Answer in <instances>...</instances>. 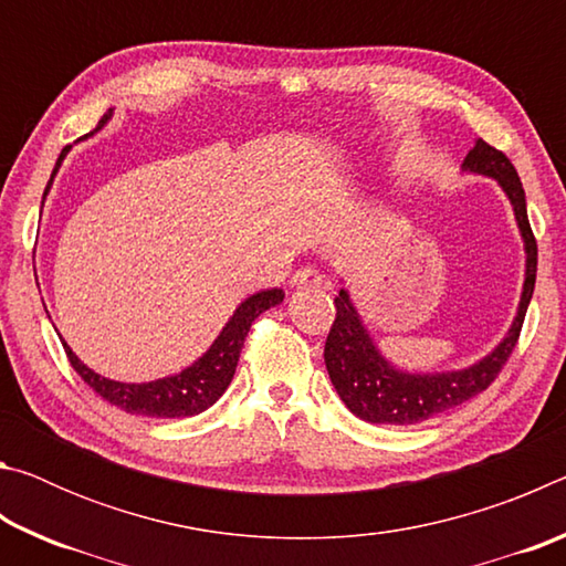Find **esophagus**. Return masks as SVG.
Wrapping results in <instances>:
<instances>
[{
	"instance_id": "obj_1",
	"label": "esophagus",
	"mask_w": 566,
	"mask_h": 566,
	"mask_svg": "<svg viewBox=\"0 0 566 566\" xmlns=\"http://www.w3.org/2000/svg\"><path fill=\"white\" fill-rule=\"evenodd\" d=\"M294 290H317V286L324 284V276L322 272L314 270V266H302V270H296L292 274V282H290Z\"/></svg>"
}]
</instances>
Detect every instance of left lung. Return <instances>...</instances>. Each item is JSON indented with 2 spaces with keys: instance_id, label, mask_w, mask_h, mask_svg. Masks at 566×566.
Listing matches in <instances>:
<instances>
[{
  "instance_id": "1",
  "label": "left lung",
  "mask_w": 566,
  "mask_h": 566,
  "mask_svg": "<svg viewBox=\"0 0 566 566\" xmlns=\"http://www.w3.org/2000/svg\"><path fill=\"white\" fill-rule=\"evenodd\" d=\"M462 167L474 171V175L500 181L514 207L516 224H520L526 249L520 310H516L510 334L482 361L459 371H442V375H409V371L395 369L381 357L367 329H364L347 290H339V296H334L337 317H334L327 344H324V364H327L332 385L347 409L359 419L371 421V424H419V421L464 405L467 399L476 397L479 391L492 385L506 359L512 357L516 342H520L524 314L536 282V239L530 227V217H526L524 187L510 157L486 145L484 139H476Z\"/></svg>"
}]
</instances>
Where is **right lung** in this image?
Wrapping results in <instances>:
<instances>
[{
  "label": "right lung",
  "mask_w": 566,
  "mask_h": 566,
  "mask_svg": "<svg viewBox=\"0 0 566 566\" xmlns=\"http://www.w3.org/2000/svg\"><path fill=\"white\" fill-rule=\"evenodd\" d=\"M109 117H112V109L104 114L102 122L97 124V129ZM66 151H70V147H64L60 159H56V167L52 171L50 181H46V189H50L56 169H60L62 159L66 157ZM282 300H284L282 290H266V292L252 294L249 300H244L237 306V312L232 314V319L227 322L222 334H219L212 347L191 364V367L179 371L175 377L147 381V385H127V381H114L107 377H99L97 371L84 367L80 357L66 347V342L62 344L76 375L87 381V385L97 391L102 399H107L109 405L129 411V415L167 417V419L195 417L199 411L212 407L214 401L224 395L229 381L234 377L239 352L244 347V339L249 334V327H252V322L260 317L262 312L270 310V306L280 304Z\"/></svg>",
  "instance_id": "obj_1"
}]
</instances>
